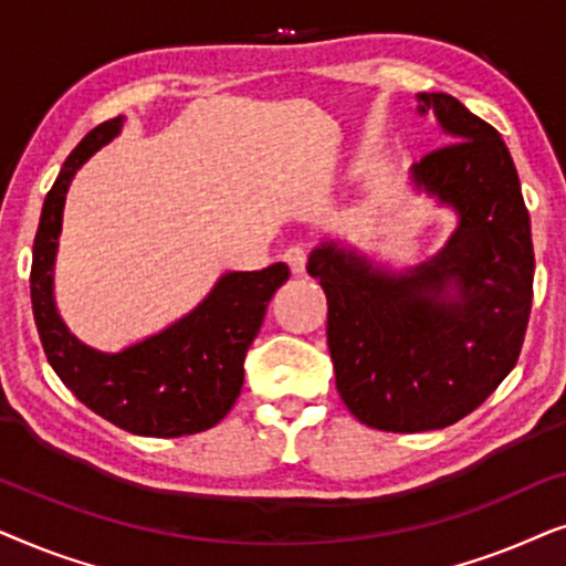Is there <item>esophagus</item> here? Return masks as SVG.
<instances>
[{"mask_svg": "<svg viewBox=\"0 0 566 566\" xmlns=\"http://www.w3.org/2000/svg\"><path fill=\"white\" fill-rule=\"evenodd\" d=\"M283 260L289 262V268L293 270V273L301 275V273H304V270H306V260H308V254H306L304 247L293 244V247H289V250H285Z\"/></svg>", "mask_w": 566, "mask_h": 566, "instance_id": "1", "label": "esophagus"}]
</instances>
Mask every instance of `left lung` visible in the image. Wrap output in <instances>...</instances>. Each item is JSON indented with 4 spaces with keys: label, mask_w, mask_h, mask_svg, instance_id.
<instances>
[{
    "label": "left lung",
    "mask_w": 566,
    "mask_h": 566,
    "mask_svg": "<svg viewBox=\"0 0 566 566\" xmlns=\"http://www.w3.org/2000/svg\"><path fill=\"white\" fill-rule=\"evenodd\" d=\"M451 142L412 165V180L459 213L436 258L384 273L316 247L308 275L327 293L337 391L363 424L422 432L459 422L521 355L533 301V242L513 157L490 123L446 92L417 95Z\"/></svg>",
    "instance_id": "8db88e82"
}]
</instances>
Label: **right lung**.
<instances>
[{
	"instance_id": "add662e5",
	"label": "right lung",
	"mask_w": 566,
	"mask_h": 566,
	"mask_svg": "<svg viewBox=\"0 0 566 566\" xmlns=\"http://www.w3.org/2000/svg\"><path fill=\"white\" fill-rule=\"evenodd\" d=\"M120 123L118 115L92 128L45 196L30 268L35 327L51 368L92 412L134 436H192L213 428L234 407L244 384V355L291 270L275 262L254 273L221 275L188 316L120 353H99L80 343L53 304L61 213L76 169L120 134Z\"/></svg>"
}]
</instances>
